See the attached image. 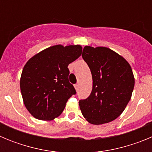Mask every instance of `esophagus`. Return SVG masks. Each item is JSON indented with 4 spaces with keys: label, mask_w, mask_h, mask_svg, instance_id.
Returning <instances> with one entry per match:
<instances>
[{
    "label": "esophagus",
    "mask_w": 152,
    "mask_h": 152,
    "mask_svg": "<svg viewBox=\"0 0 152 152\" xmlns=\"http://www.w3.org/2000/svg\"><path fill=\"white\" fill-rule=\"evenodd\" d=\"M78 87H79L78 84H76L75 85V90H76V91H77V89H78Z\"/></svg>",
    "instance_id": "esophagus-1"
}]
</instances>
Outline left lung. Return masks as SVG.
Returning a JSON list of instances; mask_svg holds the SVG:
<instances>
[{
  "instance_id": "1",
  "label": "left lung",
  "mask_w": 152,
  "mask_h": 152,
  "mask_svg": "<svg viewBox=\"0 0 152 152\" xmlns=\"http://www.w3.org/2000/svg\"><path fill=\"white\" fill-rule=\"evenodd\" d=\"M82 58L93 79L91 95L79 101L82 115L94 125L113 121L132 97L135 77L131 66L123 56L107 47L86 45Z\"/></svg>"
}]
</instances>
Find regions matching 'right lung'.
Masks as SVG:
<instances>
[{
	"mask_svg": "<svg viewBox=\"0 0 152 152\" xmlns=\"http://www.w3.org/2000/svg\"><path fill=\"white\" fill-rule=\"evenodd\" d=\"M81 52L80 45H56L28 60L20 86L24 105L33 117L50 121L61 115L68 99L76 93L68 81V66Z\"/></svg>",
	"mask_w": 152,
	"mask_h": 152,
	"instance_id": "add662e5",
	"label": "right lung"
}]
</instances>
